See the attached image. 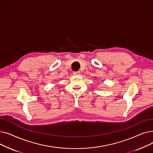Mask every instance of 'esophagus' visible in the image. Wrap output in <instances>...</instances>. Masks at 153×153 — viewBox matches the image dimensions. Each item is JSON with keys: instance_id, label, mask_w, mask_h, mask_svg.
I'll use <instances>...</instances> for the list:
<instances>
[{"instance_id": "obj_1", "label": "esophagus", "mask_w": 153, "mask_h": 153, "mask_svg": "<svg viewBox=\"0 0 153 153\" xmlns=\"http://www.w3.org/2000/svg\"><path fill=\"white\" fill-rule=\"evenodd\" d=\"M73 74L76 75V76L79 75L80 74V72L79 71H74V72H73Z\"/></svg>"}]
</instances>
